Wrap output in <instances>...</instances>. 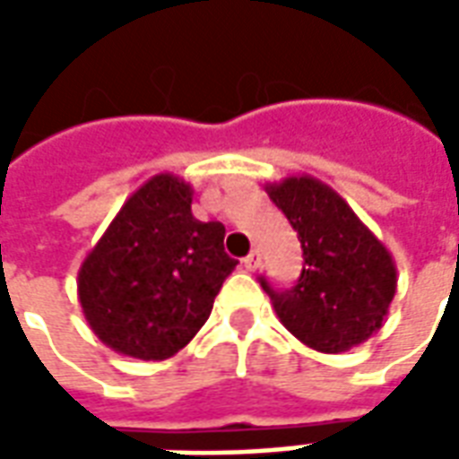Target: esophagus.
Segmentation results:
<instances>
[{"label": "esophagus", "mask_w": 459, "mask_h": 459, "mask_svg": "<svg viewBox=\"0 0 459 459\" xmlns=\"http://www.w3.org/2000/svg\"><path fill=\"white\" fill-rule=\"evenodd\" d=\"M243 265H246V270H250V273H255V270L260 268L258 253H250V255H246V258H243Z\"/></svg>", "instance_id": "obj_1"}]
</instances>
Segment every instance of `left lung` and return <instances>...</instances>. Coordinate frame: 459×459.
<instances>
[{"instance_id":"8db88e82","label":"left lung","mask_w":459,"mask_h":459,"mask_svg":"<svg viewBox=\"0 0 459 459\" xmlns=\"http://www.w3.org/2000/svg\"><path fill=\"white\" fill-rule=\"evenodd\" d=\"M270 201L298 230L305 268L298 285L268 292L290 334L322 354H342L381 329L395 295V263L337 191L298 174L265 184Z\"/></svg>"}]
</instances>
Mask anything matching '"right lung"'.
<instances>
[{
    "label": "right lung",
    "mask_w": 459,
    "mask_h": 459,
    "mask_svg": "<svg viewBox=\"0 0 459 459\" xmlns=\"http://www.w3.org/2000/svg\"><path fill=\"white\" fill-rule=\"evenodd\" d=\"M194 189L157 174L122 204L78 270L93 334L142 361L169 359L196 337L236 260L219 221L194 219Z\"/></svg>",
    "instance_id": "1"
}]
</instances>
